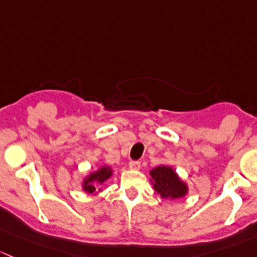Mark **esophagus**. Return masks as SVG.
<instances>
[{"instance_id": "obj_1", "label": "esophagus", "mask_w": 257, "mask_h": 257, "mask_svg": "<svg viewBox=\"0 0 257 257\" xmlns=\"http://www.w3.org/2000/svg\"><path fill=\"white\" fill-rule=\"evenodd\" d=\"M128 166L130 168L134 169V171H139V169L141 168V162H140V161H131Z\"/></svg>"}]
</instances>
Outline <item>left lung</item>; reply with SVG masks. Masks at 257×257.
I'll use <instances>...</instances> for the list:
<instances>
[{
  "label": "left lung",
  "instance_id": "8db88e82",
  "mask_svg": "<svg viewBox=\"0 0 257 257\" xmlns=\"http://www.w3.org/2000/svg\"><path fill=\"white\" fill-rule=\"evenodd\" d=\"M150 176L155 190L165 199H178L186 197L188 186L172 167L158 166L150 172Z\"/></svg>",
  "mask_w": 257,
  "mask_h": 257
}]
</instances>
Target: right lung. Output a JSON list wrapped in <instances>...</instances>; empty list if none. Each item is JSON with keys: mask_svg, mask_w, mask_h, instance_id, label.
Wrapping results in <instances>:
<instances>
[{"mask_svg": "<svg viewBox=\"0 0 257 257\" xmlns=\"http://www.w3.org/2000/svg\"><path fill=\"white\" fill-rule=\"evenodd\" d=\"M112 176V168L109 166H101L97 171L91 172L86 178L83 181V189L90 194H96L97 190H101V188H97L101 186L105 181Z\"/></svg>", "mask_w": 257, "mask_h": 257, "instance_id": "add662e5", "label": "right lung"}]
</instances>
